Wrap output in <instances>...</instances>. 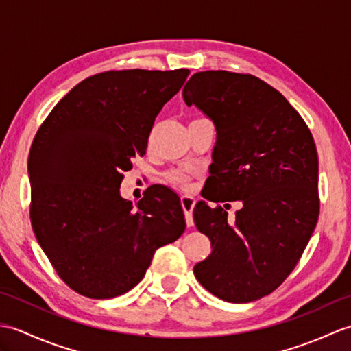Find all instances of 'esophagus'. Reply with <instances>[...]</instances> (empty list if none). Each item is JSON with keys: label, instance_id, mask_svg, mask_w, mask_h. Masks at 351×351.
I'll return each instance as SVG.
<instances>
[{"label": "esophagus", "instance_id": "34e87169", "mask_svg": "<svg viewBox=\"0 0 351 351\" xmlns=\"http://www.w3.org/2000/svg\"><path fill=\"white\" fill-rule=\"evenodd\" d=\"M196 200L195 197L191 196H182L181 197V205H182V210L185 214V223H187V226H193V208H195Z\"/></svg>", "mask_w": 351, "mask_h": 351}]
</instances>
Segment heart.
Masks as SVG:
<instances>
[{
    "mask_svg": "<svg viewBox=\"0 0 351 351\" xmlns=\"http://www.w3.org/2000/svg\"><path fill=\"white\" fill-rule=\"evenodd\" d=\"M190 180H191L190 173H187V171L184 170H173L170 171V173H167V181L180 189H189Z\"/></svg>",
    "mask_w": 351,
    "mask_h": 351,
    "instance_id": "1",
    "label": "heart"
}]
</instances>
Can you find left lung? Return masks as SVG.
Listing matches in <instances>:
<instances>
[{
    "mask_svg": "<svg viewBox=\"0 0 351 351\" xmlns=\"http://www.w3.org/2000/svg\"><path fill=\"white\" fill-rule=\"evenodd\" d=\"M189 107L211 119L213 202L240 200L228 219L221 206L193 211L213 252L193 268L219 299L247 303L270 294L299 263L318 213V155L302 116L276 88L249 73L205 71L182 90Z\"/></svg>",
    "mask_w": 351,
    "mask_h": 351,
    "instance_id": "obj_1",
    "label": "left lung"
}]
</instances>
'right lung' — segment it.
<instances>
[{
  "instance_id": "obj_1",
  "label": "right lung",
  "mask_w": 351,
  "mask_h": 351,
  "mask_svg": "<svg viewBox=\"0 0 351 351\" xmlns=\"http://www.w3.org/2000/svg\"><path fill=\"white\" fill-rule=\"evenodd\" d=\"M189 69L108 71L77 84L52 108L29 149V219L66 285L113 299L143 279L155 250L185 230L175 193L121 197L122 171L145 155L164 104Z\"/></svg>"
}]
</instances>
